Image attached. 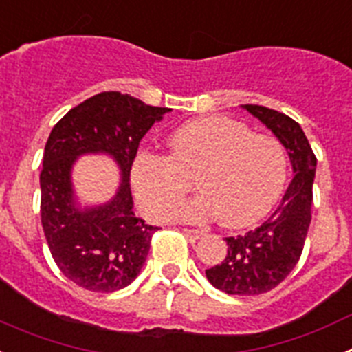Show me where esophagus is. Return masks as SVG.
Segmentation results:
<instances>
[{"instance_id": "esophagus-1", "label": "esophagus", "mask_w": 352, "mask_h": 352, "mask_svg": "<svg viewBox=\"0 0 352 352\" xmlns=\"http://www.w3.org/2000/svg\"><path fill=\"white\" fill-rule=\"evenodd\" d=\"M183 232H185V234L192 239H199L204 236V231H199V229H185Z\"/></svg>"}]
</instances>
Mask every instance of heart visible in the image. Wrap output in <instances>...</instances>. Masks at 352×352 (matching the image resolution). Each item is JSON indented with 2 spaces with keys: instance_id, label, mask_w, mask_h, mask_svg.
<instances>
[{
  "instance_id": "obj_1",
  "label": "heart",
  "mask_w": 352,
  "mask_h": 352,
  "mask_svg": "<svg viewBox=\"0 0 352 352\" xmlns=\"http://www.w3.org/2000/svg\"><path fill=\"white\" fill-rule=\"evenodd\" d=\"M170 157L139 153L130 179L139 206L157 220L203 222L219 214L227 227H245L268 213L287 182V153L278 139L254 133L223 116L190 120L169 135ZM201 194L179 208L190 178Z\"/></svg>"
}]
</instances>
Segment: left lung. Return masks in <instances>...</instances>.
Returning a JSON list of instances; mask_svg holds the SVG:
<instances>
[{
	"mask_svg": "<svg viewBox=\"0 0 352 352\" xmlns=\"http://www.w3.org/2000/svg\"><path fill=\"white\" fill-rule=\"evenodd\" d=\"M241 107L282 142L294 173L272 217L247 234L226 238V259L206 270L213 287L236 296H254L276 287L300 259L312 220L310 208L317 158L305 132L292 118L263 105Z\"/></svg>",
	"mask_w": 352,
	"mask_h": 352,
	"instance_id": "8db88e82",
	"label": "left lung"
}]
</instances>
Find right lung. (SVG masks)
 <instances>
[{
  "label": "right lung",
  "mask_w": 352,
  "mask_h": 352,
  "mask_svg": "<svg viewBox=\"0 0 352 352\" xmlns=\"http://www.w3.org/2000/svg\"><path fill=\"white\" fill-rule=\"evenodd\" d=\"M169 107L104 91L70 109L52 129L40 173L42 227L58 268L74 284L113 292L135 280L158 227L133 213L130 169L141 139ZM84 154H105L120 169V185L107 204L82 207L71 170Z\"/></svg>",
  "instance_id": "1"
}]
</instances>
